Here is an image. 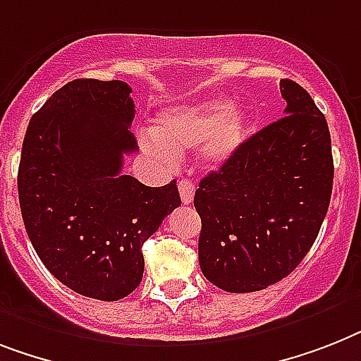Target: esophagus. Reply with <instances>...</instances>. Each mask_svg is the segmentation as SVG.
Instances as JSON below:
<instances>
[{
  "label": "esophagus",
  "mask_w": 361,
  "mask_h": 361,
  "mask_svg": "<svg viewBox=\"0 0 361 361\" xmlns=\"http://www.w3.org/2000/svg\"><path fill=\"white\" fill-rule=\"evenodd\" d=\"M178 193H180V199H183L184 204H190L193 201V195H195V186L190 178H183L178 180Z\"/></svg>",
  "instance_id": "34e87169"
}]
</instances>
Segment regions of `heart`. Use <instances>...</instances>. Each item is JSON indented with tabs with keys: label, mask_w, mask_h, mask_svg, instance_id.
Instances as JSON below:
<instances>
[{
	"label": "heart",
	"mask_w": 361,
	"mask_h": 361,
	"mask_svg": "<svg viewBox=\"0 0 361 361\" xmlns=\"http://www.w3.org/2000/svg\"><path fill=\"white\" fill-rule=\"evenodd\" d=\"M247 133V116L221 101L166 110L154 120L153 130L142 134V147L154 159L173 162L178 153L204 144L210 164H223L236 153Z\"/></svg>",
	"instance_id": "heart-1"
}]
</instances>
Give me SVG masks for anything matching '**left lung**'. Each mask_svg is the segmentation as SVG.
Instances as JSON below:
<instances>
[{"instance_id":"left-lung-1","label":"left lung","mask_w":361,"mask_h":361,"mask_svg":"<svg viewBox=\"0 0 361 361\" xmlns=\"http://www.w3.org/2000/svg\"><path fill=\"white\" fill-rule=\"evenodd\" d=\"M286 116L199 183V266L231 293L266 290L314 245L334 180L329 125L308 92L282 79Z\"/></svg>"}]
</instances>
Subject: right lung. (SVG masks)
Listing matches in <instances>:
<instances>
[{
  "mask_svg": "<svg viewBox=\"0 0 361 361\" xmlns=\"http://www.w3.org/2000/svg\"><path fill=\"white\" fill-rule=\"evenodd\" d=\"M130 86L75 79L32 116L18 195L27 236L44 266L75 293L118 300L144 275V241L180 204L177 180L160 188L123 175L136 151Z\"/></svg>",
  "mask_w": 361,
  "mask_h": 361,
  "instance_id": "obj_1",
  "label": "right lung"
}]
</instances>
